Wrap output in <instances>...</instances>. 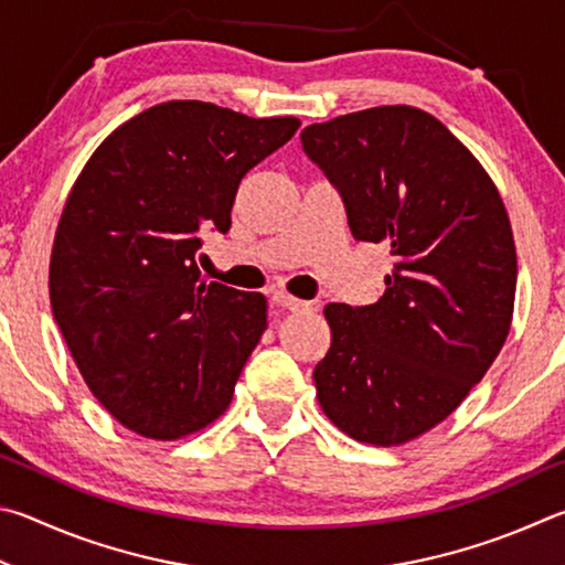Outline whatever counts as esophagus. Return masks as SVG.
I'll list each match as a JSON object with an SVG mask.
<instances>
[{"instance_id": "34e87169", "label": "esophagus", "mask_w": 565, "mask_h": 565, "mask_svg": "<svg viewBox=\"0 0 565 565\" xmlns=\"http://www.w3.org/2000/svg\"><path fill=\"white\" fill-rule=\"evenodd\" d=\"M273 302L277 305V308H282V310H288V312H308V310H312V302L290 298V295H285V292H275L273 295Z\"/></svg>"}]
</instances>
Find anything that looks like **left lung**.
<instances>
[{"label":"left lung","mask_w":565,"mask_h":565,"mask_svg":"<svg viewBox=\"0 0 565 565\" xmlns=\"http://www.w3.org/2000/svg\"><path fill=\"white\" fill-rule=\"evenodd\" d=\"M302 151L340 193L354 241L390 245L374 305L332 302L312 372L328 417L392 447L459 407L507 342L516 247L497 185L457 136L412 106L312 124Z\"/></svg>","instance_id":"left-lung-1"}]
</instances>
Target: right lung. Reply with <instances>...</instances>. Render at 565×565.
<instances>
[{
	"instance_id": "right-lung-1",
	"label": "right lung",
	"mask_w": 565,
	"mask_h": 565,
	"mask_svg": "<svg viewBox=\"0 0 565 565\" xmlns=\"http://www.w3.org/2000/svg\"><path fill=\"white\" fill-rule=\"evenodd\" d=\"M205 102L134 116L88 158L56 227L52 312L88 390L148 439L221 417L267 328L265 298L207 282V233L231 231L237 185L298 131Z\"/></svg>"
}]
</instances>
